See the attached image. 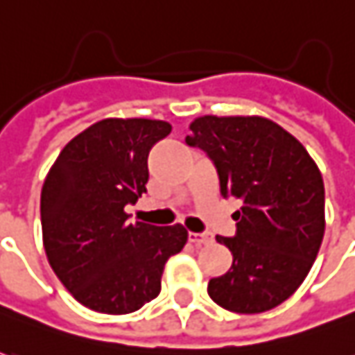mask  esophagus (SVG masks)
I'll return each mask as SVG.
<instances>
[{"mask_svg": "<svg viewBox=\"0 0 355 355\" xmlns=\"http://www.w3.org/2000/svg\"><path fill=\"white\" fill-rule=\"evenodd\" d=\"M189 239L194 243V245H206V243H210L212 241V236H208V234H194V232H190Z\"/></svg>", "mask_w": 355, "mask_h": 355, "instance_id": "34e87169", "label": "esophagus"}]
</instances>
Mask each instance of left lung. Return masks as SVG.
<instances>
[{
  "label": "left lung",
  "instance_id": "left-lung-1",
  "mask_svg": "<svg viewBox=\"0 0 355 355\" xmlns=\"http://www.w3.org/2000/svg\"><path fill=\"white\" fill-rule=\"evenodd\" d=\"M187 145L214 163L224 198H238L236 236H216L234 255L208 295L239 314L287 300L318 255L324 236V182L316 163L288 131L265 117L204 116Z\"/></svg>",
  "mask_w": 355,
  "mask_h": 355
}]
</instances>
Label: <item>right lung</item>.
Here are the masks:
<instances>
[{"instance_id": "obj_1", "label": "right lung", "mask_w": 355, "mask_h": 355, "mask_svg": "<svg viewBox=\"0 0 355 355\" xmlns=\"http://www.w3.org/2000/svg\"><path fill=\"white\" fill-rule=\"evenodd\" d=\"M171 133L159 119H102L56 157L41 192L49 263L80 304L104 314L139 311L161 293L165 263L184 248L177 226L129 224L149 180L147 157Z\"/></svg>"}]
</instances>
